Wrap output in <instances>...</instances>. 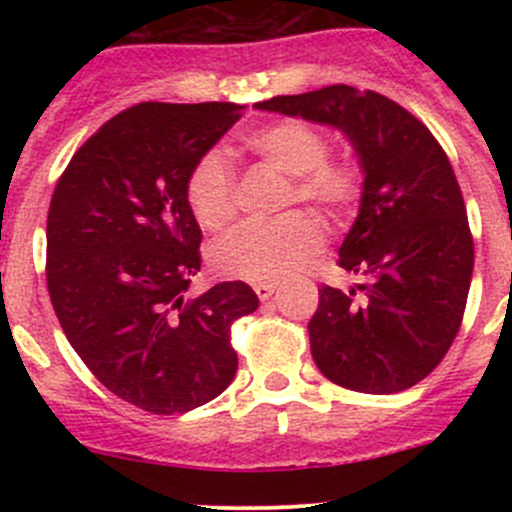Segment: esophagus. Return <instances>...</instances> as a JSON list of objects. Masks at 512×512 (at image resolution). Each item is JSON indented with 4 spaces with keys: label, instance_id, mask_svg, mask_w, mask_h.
<instances>
[{
    "label": "esophagus",
    "instance_id": "34e87169",
    "mask_svg": "<svg viewBox=\"0 0 512 512\" xmlns=\"http://www.w3.org/2000/svg\"><path fill=\"white\" fill-rule=\"evenodd\" d=\"M252 289H255L257 297H260L262 302H265V299H270L272 294H275L277 285H275V282H255V285H252Z\"/></svg>",
    "mask_w": 512,
    "mask_h": 512
}]
</instances>
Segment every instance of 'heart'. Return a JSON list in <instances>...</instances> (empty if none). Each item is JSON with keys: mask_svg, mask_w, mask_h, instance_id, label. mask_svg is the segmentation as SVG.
Returning <instances> with one entry per match:
<instances>
[{"mask_svg": "<svg viewBox=\"0 0 512 512\" xmlns=\"http://www.w3.org/2000/svg\"><path fill=\"white\" fill-rule=\"evenodd\" d=\"M245 151L287 175L282 208L304 203L329 223H339L364 193V168L352 156H329V136L304 118H280L242 138ZM185 203L200 227L218 232L237 213V178L220 151H205L185 175ZM322 232L307 213L250 220L220 237L210 262L225 277L275 282L292 275L319 250Z\"/></svg>", "mask_w": 512, "mask_h": 512, "instance_id": "heart-1", "label": "heart"}]
</instances>
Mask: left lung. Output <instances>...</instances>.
<instances>
[{"label": "left lung", "instance_id": "8db88e82", "mask_svg": "<svg viewBox=\"0 0 512 512\" xmlns=\"http://www.w3.org/2000/svg\"><path fill=\"white\" fill-rule=\"evenodd\" d=\"M255 106L337 126L364 168L337 260L364 277L362 294L319 287L307 324L314 364L361 394L411 389L451 349L471 289L473 235L451 160L414 113L376 91L334 84Z\"/></svg>", "mask_w": 512, "mask_h": 512}]
</instances>
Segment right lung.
Listing matches in <instances>:
<instances>
[{
    "label": "right lung",
    "instance_id": "1",
    "mask_svg": "<svg viewBox=\"0 0 512 512\" xmlns=\"http://www.w3.org/2000/svg\"><path fill=\"white\" fill-rule=\"evenodd\" d=\"M242 108L136 103L74 153L51 195L46 285L61 329L111 394L158 416L223 394L232 322L260 304L240 280L185 297L203 240L185 175Z\"/></svg>",
    "mask_w": 512,
    "mask_h": 512
}]
</instances>
